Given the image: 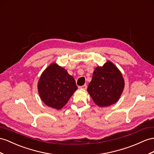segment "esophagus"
Here are the masks:
<instances>
[{
    "label": "esophagus",
    "mask_w": 154,
    "mask_h": 154,
    "mask_svg": "<svg viewBox=\"0 0 154 154\" xmlns=\"http://www.w3.org/2000/svg\"><path fill=\"white\" fill-rule=\"evenodd\" d=\"M80 88H81V89H82V90H86V88H87V86H86V85H83V86H81Z\"/></svg>",
    "instance_id": "esophagus-1"
}]
</instances>
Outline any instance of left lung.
Returning a JSON list of instances; mask_svg holds the SVG:
<instances>
[{
	"label": "left lung",
	"mask_w": 154,
	"mask_h": 154,
	"mask_svg": "<svg viewBox=\"0 0 154 154\" xmlns=\"http://www.w3.org/2000/svg\"><path fill=\"white\" fill-rule=\"evenodd\" d=\"M125 81L120 69L107 60L94 69L87 91L94 102L101 107L116 103L124 89Z\"/></svg>",
	"instance_id": "obj_1"
}]
</instances>
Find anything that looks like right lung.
I'll return each instance as SVG.
<instances>
[{"mask_svg": "<svg viewBox=\"0 0 154 154\" xmlns=\"http://www.w3.org/2000/svg\"><path fill=\"white\" fill-rule=\"evenodd\" d=\"M74 78L65 68L53 62L42 72L38 82L41 100L46 105L61 109L76 91Z\"/></svg>", "mask_w": 154, "mask_h": 154, "instance_id": "add662e5", "label": "right lung"}]
</instances>
